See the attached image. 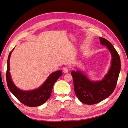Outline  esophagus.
Segmentation results:
<instances>
[{
  "label": "esophagus",
  "mask_w": 128,
  "mask_h": 128,
  "mask_svg": "<svg viewBox=\"0 0 128 128\" xmlns=\"http://www.w3.org/2000/svg\"><path fill=\"white\" fill-rule=\"evenodd\" d=\"M62 71H63L64 73L66 74V73H68L69 72V69L67 67H64L63 69H62Z\"/></svg>",
  "instance_id": "esophagus-1"
}]
</instances>
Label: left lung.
I'll use <instances>...</instances> for the list:
<instances>
[{"label":"left lung","instance_id":"obj_1","mask_svg":"<svg viewBox=\"0 0 128 128\" xmlns=\"http://www.w3.org/2000/svg\"><path fill=\"white\" fill-rule=\"evenodd\" d=\"M100 44L106 46L112 56L110 66L100 80L92 81L80 70L71 72L75 94L81 102L94 104L109 97L114 90L120 71V59L114 47L108 40L100 37Z\"/></svg>","mask_w":128,"mask_h":128}]
</instances>
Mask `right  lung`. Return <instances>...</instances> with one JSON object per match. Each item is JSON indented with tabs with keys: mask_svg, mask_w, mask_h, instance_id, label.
<instances>
[{
	"mask_svg": "<svg viewBox=\"0 0 128 128\" xmlns=\"http://www.w3.org/2000/svg\"><path fill=\"white\" fill-rule=\"evenodd\" d=\"M14 48L10 52L7 62L6 82L10 92L20 100L29 107H37L43 104L50 97L54 83L62 75L60 70L53 72L49 75L42 85L38 88L32 90H22L18 88L13 82L10 72V59L11 54Z\"/></svg>",
	"mask_w": 128,
	"mask_h": 128,
	"instance_id": "right-lung-1",
	"label": "right lung"
}]
</instances>
